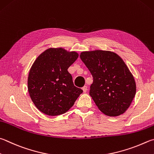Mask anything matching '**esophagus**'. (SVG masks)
Segmentation results:
<instances>
[{
    "instance_id": "obj_1",
    "label": "esophagus",
    "mask_w": 154,
    "mask_h": 154,
    "mask_svg": "<svg viewBox=\"0 0 154 154\" xmlns=\"http://www.w3.org/2000/svg\"><path fill=\"white\" fill-rule=\"evenodd\" d=\"M82 89H83V92H86L87 91H88V87H87L86 85H84L82 88Z\"/></svg>"
}]
</instances>
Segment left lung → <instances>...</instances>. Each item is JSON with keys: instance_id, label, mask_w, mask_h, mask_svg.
Masks as SVG:
<instances>
[{"instance_id": "8db88e82", "label": "left lung", "mask_w": 154, "mask_h": 154, "mask_svg": "<svg viewBox=\"0 0 154 154\" xmlns=\"http://www.w3.org/2000/svg\"><path fill=\"white\" fill-rule=\"evenodd\" d=\"M80 58L93 77L89 95L107 116L123 114L136 94L133 75L116 53L104 50L82 52Z\"/></svg>"}]
</instances>
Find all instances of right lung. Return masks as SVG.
<instances>
[{
	"instance_id": "right-lung-1",
	"label": "right lung",
	"mask_w": 154,
	"mask_h": 154,
	"mask_svg": "<svg viewBox=\"0 0 154 154\" xmlns=\"http://www.w3.org/2000/svg\"><path fill=\"white\" fill-rule=\"evenodd\" d=\"M78 57L77 52L58 48L46 50L36 58L29 72L27 88L42 112L49 116L65 113L83 93L67 71Z\"/></svg>"
}]
</instances>
